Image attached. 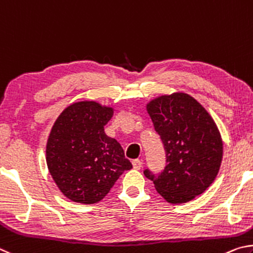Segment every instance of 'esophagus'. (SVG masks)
<instances>
[{
	"instance_id": "esophagus-1",
	"label": "esophagus",
	"mask_w": 253,
	"mask_h": 253,
	"mask_svg": "<svg viewBox=\"0 0 253 253\" xmlns=\"http://www.w3.org/2000/svg\"><path fill=\"white\" fill-rule=\"evenodd\" d=\"M142 165H143L142 161L139 160V159H135V160L132 161V166H133V168H134V169H136V170L141 169V167H142Z\"/></svg>"
}]
</instances>
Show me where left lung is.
Returning <instances> with one entry per match:
<instances>
[{"label":"left lung","mask_w":253,"mask_h":253,"mask_svg":"<svg viewBox=\"0 0 253 253\" xmlns=\"http://www.w3.org/2000/svg\"><path fill=\"white\" fill-rule=\"evenodd\" d=\"M147 108L163 143L167 166L158 173L149 169L143 173L168 202L191 201L219 172L223 144L218 127L206 109L185 93L162 95Z\"/></svg>","instance_id":"left-lung-1"}]
</instances>
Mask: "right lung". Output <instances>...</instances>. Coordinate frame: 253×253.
Masks as SVG:
<instances>
[{"mask_svg": "<svg viewBox=\"0 0 253 253\" xmlns=\"http://www.w3.org/2000/svg\"><path fill=\"white\" fill-rule=\"evenodd\" d=\"M113 110L93 101L66 108L53 126L46 144L48 171L70 200L101 201L124 171L132 168L121 145L105 134Z\"/></svg>", "mask_w": 253, "mask_h": 253, "instance_id": "add662e5", "label": "right lung"}]
</instances>
